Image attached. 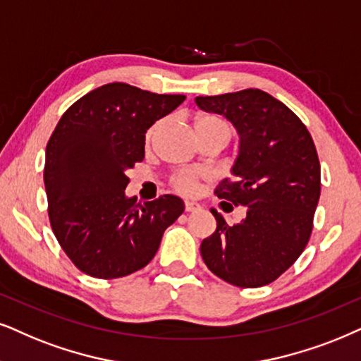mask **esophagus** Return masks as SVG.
I'll use <instances>...</instances> for the list:
<instances>
[{
  "instance_id": "1",
  "label": "esophagus",
  "mask_w": 361,
  "mask_h": 361,
  "mask_svg": "<svg viewBox=\"0 0 361 361\" xmlns=\"http://www.w3.org/2000/svg\"><path fill=\"white\" fill-rule=\"evenodd\" d=\"M202 207H200L198 202H193V200H186L185 202V209L186 212H196V209H200Z\"/></svg>"
}]
</instances>
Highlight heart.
I'll use <instances>...</instances> for the list:
<instances>
[{"label": "heart", "mask_w": 361, "mask_h": 361, "mask_svg": "<svg viewBox=\"0 0 361 361\" xmlns=\"http://www.w3.org/2000/svg\"><path fill=\"white\" fill-rule=\"evenodd\" d=\"M157 126H153L152 130L148 131V140L153 138L154 131H157ZM195 128H196V133H221L228 136V140H230V126H228V123L225 120H221L220 116H214V115H200L196 118L195 121ZM204 175L200 171H180L176 173L175 178H173V185L176 186V190L180 191H185V193H188V191H193L196 183H198L200 178H203Z\"/></svg>", "instance_id": "heart-1"}]
</instances>
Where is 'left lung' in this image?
Wrapping results in <instances>:
<instances>
[{"label": "left lung", "mask_w": 361, "mask_h": 361, "mask_svg": "<svg viewBox=\"0 0 361 361\" xmlns=\"http://www.w3.org/2000/svg\"><path fill=\"white\" fill-rule=\"evenodd\" d=\"M195 102L225 116L238 133L231 176L214 193L221 203L246 209L236 225L209 209L216 231L202 241L203 262L235 286L268 285L288 270L310 240L322 188L317 148L302 120L267 91L248 88Z\"/></svg>", "instance_id": "obj_1"}]
</instances>
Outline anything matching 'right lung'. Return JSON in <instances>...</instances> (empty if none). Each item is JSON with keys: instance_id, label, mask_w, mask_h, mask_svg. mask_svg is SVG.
Instances as JSON below:
<instances>
[{"instance_id": "obj_1", "label": "right lung", "mask_w": 361, "mask_h": 361, "mask_svg": "<svg viewBox=\"0 0 361 361\" xmlns=\"http://www.w3.org/2000/svg\"><path fill=\"white\" fill-rule=\"evenodd\" d=\"M185 94H157L126 83L90 91L66 109L47 147L44 188L53 233L81 271L113 280L152 262L183 200L159 196L141 207L126 196V171L145 158V135Z\"/></svg>"}]
</instances>
